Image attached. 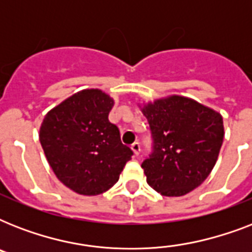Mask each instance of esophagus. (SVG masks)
Wrapping results in <instances>:
<instances>
[{"instance_id": "esophagus-1", "label": "esophagus", "mask_w": 252, "mask_h": 252, "mask_svg": "<svg viewBox=\"0 0 252 252\" xmlns=\"http://www.w3.org/2000/svg\"><path fill=\"white\" fill-rule=\"evenodd\" d=\"M130 148H132V150H133V153L136 154V156H138L140 154V150H141V146H140V142L138 141H134L132 145H130Z\"/></svg>"}]
</instances>
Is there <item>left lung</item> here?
Listing matches in <instances>:
<instances>
[{"label":"left lung","mask_w":252,"mask_h":252,"mask_svg":"<svg viewBox=\"0 0 252 252\" xmlns=\"http://www.w3.org/2000/svg\"><path fill=\"white\" fill-rule=\"evenodd\" d=\"M153 152L141 167L150 187L163 196H183L211 174L223 141L222 116L193 99L171 95L141 107Z\"/></svg>","instance_id":"left-lung-1"}]
</instances>
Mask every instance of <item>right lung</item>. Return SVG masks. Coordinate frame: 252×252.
<instances>
[{
  "label": "right lung",
  "mask_w": 252,
  "mask_h": 252,
  "mask_svg": "<svg viewBox=\"0 0 252 252\" xmlns=\"http://www.w3.org/2000/svg\"><path fill=\"white\" fill-rule=\"evenodd\" d=\"M114 99L99 89L78 91L49 111L39 140L61 183L85 196L100 195L119 180L133 152L108 120Z\"/></svg>",
  "instance_id": "1"
}]
</instances>
